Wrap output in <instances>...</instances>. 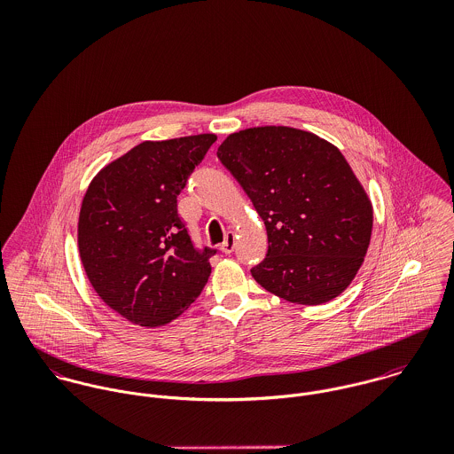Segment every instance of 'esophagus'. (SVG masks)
<instances>
[{
	"label": "esophagus",
	"instance_id": "1",
	"mask_svg": "<svg viewBox=\"0 0 454 454\" xmlns=\"http://www.w3.org/2000/svg\"><path fill=\"white\" fill-rule=\"evenodd\" d=\"M234 248H236V236H234V232H229L227 238H225V241L222 243L220 250H222L225 255H229V254L234 252Z\"/></svg>",
	"mask_w": 454,
	"mask_h": 454
}]
</instances>
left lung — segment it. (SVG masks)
<instances>
[{"label": "left lung", "instance_id": "obj_1", "mask_svg": "<svg viewBox=\"0 0 454 454\" xmlns=\"http://www.w3.org/2000/svg\"><path fill=\"white\" fill-rule=\"evenodd\" d=\"M220 162L252 199L267 231L252 276L267 292L304 306L342 294L372 234V204L337 146L308 130H239L218 146Z\"/></svg>", "mask_w": 454, "mask_h": 454}]
</instances>
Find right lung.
Masks as SVG:
<instances>
[{
	"label": "right lung",
	"mask_w": 454,
	"mask_h": 454,
	"mask_svg": "<svg viewBox=\"0 0 454 454\" xmlns=\"http://www.w3.org/2000/svg\"><path fill=\"white\" fill-rule=\"evenodd\" d=\"M215 141V134L143 141L85 192L80 259L96 294L130 324L173 322L207 283L216 250L195 248L176 199Z\"/></svg>",
	"instance_id": "obj_1"
}]
</instances>
